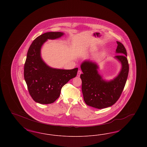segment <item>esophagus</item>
<instances>
[{
	"label": "esophagus",
	"mask_w": 147,
	"mask_h": 147,
	"mask_svg": "<svg viewBox=\"0 0 147 147\" xmlns=\"http://www.w3.org/2000/svg\"><path fill=\"white\" fill-rule=\"evenodd\" d=\"M82 74V71L80 70H79L78 71V73H77V76L78 77H80V74Z\"/></svg>",
	"instance_id": "34e87169"
}]
</instances>
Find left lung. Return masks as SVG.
<instances>
[{
  "label": "left lung",
  "mask_w": 147,
  "mask_h": 147,
  "mask_svg": "<svg viewBox=\"0 0 147 147\" xmlns=\"http://www.w3.org/2000/svg\"><path fill=\"white\" fill-rule=\"evenodd\" d=\"M116 53L120 55L115 57L122 64L119 75L110 81H106L98 73L97 64L85 61L81 64L83 74L82 90L85 102L91 107L101 109L115 104L119 100L126 84L129 72L127 51L121 42L117 41Z\"/></svg>",
  "instance_id": "obj_1"
}]
</instances>
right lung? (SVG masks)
<instances>
[{"instance_id": "right-lung-1", "label": "right lung", "mask_w": 147, "mask_h": 147, "mask_svg": "<svg viewBox=\"0 0 147 147\" xmlns=\"http://www.w3.org/2000/svg\"><path fill=\"white\" fill-rule=\"evenodd\" d=\"M63 35L61 32L45 33L35 38L28 49L24 64V79L30 95L36 102H54L60 96L63 86L77 76L78 68L67 70L52 68L43 62L41 57V49L45 42Z\"/></svg>"}]
</instances>
